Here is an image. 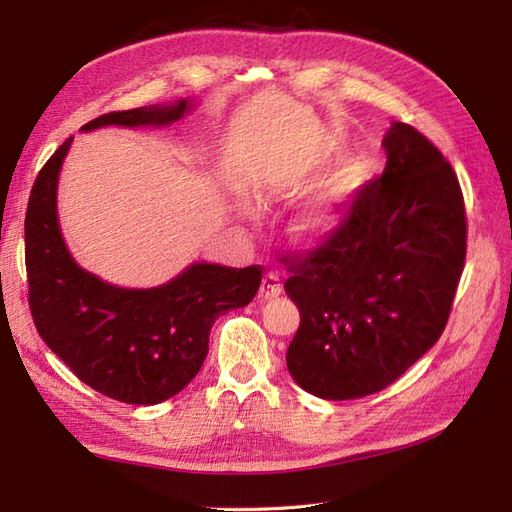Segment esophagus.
Here are the masks:
<instances>
[{
	"label": "esophagus",
	"instance_id": "esophagus-1",
	"mask_svg": "<svg viewBox=\"0 0 512 512\" xmlns=\"http://www.w3.org/2000/svg\"><path fill=\"white\" fill-rule=\"evenodd\" d=\"M281 295V281L275 270H268L262 279V288H259V297L262 299H275Z\"/></svg>",
	"mask_w": 512,
	"mask_h": 512
}]
</instances>
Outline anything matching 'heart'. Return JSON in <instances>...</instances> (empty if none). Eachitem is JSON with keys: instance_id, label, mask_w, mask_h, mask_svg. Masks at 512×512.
<instances>
[{"instance_id": "heart-1", "label": "heart", "mask_w": 512, "mask_h": 512, "mask_svg": "<svg viewBox=\"0 0 512 512\" xmlns=\"http://www.w3.org/2000/svg\"><path fill=\"white\" fill-rule=\"evenodd\" d=\"M365 176H367V169L363 162H358V160L347 162V165H343L341 171L336 173L334 191L339 193L341 198H350V195L365 182ZM334 217H336V213L332 211V206H319V209H314L306 217H303L301 228L308 233H317V231H321V228L330 226L334 222Z\"/></svg>"}]
</instances>
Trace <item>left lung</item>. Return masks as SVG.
<instances>
[{"label": "left lung", "mask_w": 512, "mask_h": 512, "mask_svg": "<svg viewBox=\"0 0 512 512\" xmlns=\"http://www.w3.org/2000/svg\"><path fill=\"white\" fill-rule=\"evenodd\" d=\"M385 171L308 253L281 257L301 323L288 372L310 394L354 400L389 387L449 321L466 259L464 195L449 160L407 123L383 138Z\"/></svg>", "instance_id": "obj_1"}]
</instances>
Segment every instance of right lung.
<instances>
[{
  "label": "right lung",
  "mask_w": 512,
  "mask_h": 512,
  "mask_svg": "<svg viewBox=\"0 0 512 512\" xmlns=\"http://www.w3.org/2000/svg\"><path fill=\"white\" fill-rule=\"evenodd\" d=\"M189 101L110 112L83 125H167ZM72 138L54 151L32 184L26 211L28 306L39 336L72 374L127 405H158L191 383L209 352V332L228 310L248 306L262 266L193 264L169 284L127 290L83 270L65 248L57 180Z\"/></svg>",
  "instance_id": "1"
}]
</instances>
